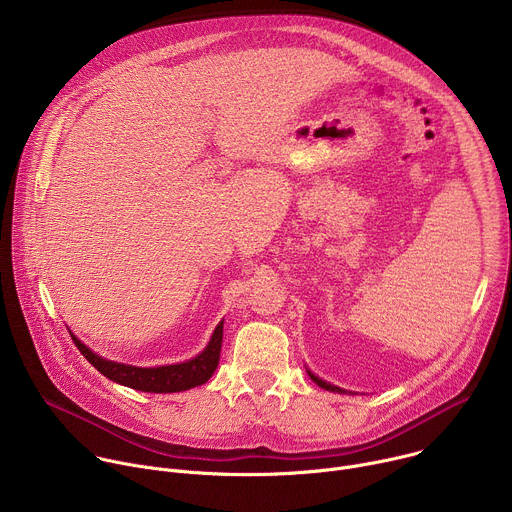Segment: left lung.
Here are the masks:
<instances>
[{
    "label": "left lung",
    "mask_w": 512,
    "mask_h": 512,
    "mask_svg": "<svg viewBox=\"0 0 512 512\" xmlns=\"http://www.w3.org/2000/svg\"><path fill=\"white\" fill-rule=\"evenodd\" d=\"M308 375H310V379L318 385V387H322V389H326V391H336V393H344L340 387H334V385H330V383H326V381H322V379H318L316 375H312L310 371H308Z\"/></svg>",
    "instance_id": "1"
}]
</instances>
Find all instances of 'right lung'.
Wrapping results in <instances>:
<instances>
[{"mask_svg": "<svg viewBox=\"0 0 512 512\" xmlns=\"http://www.w3.org/2000/svg\"><path fill=\"white\" fill-rule=\"evenodd\" d=\"M70 336L75 340L81 354L101 375H105L113 383H119L143 393H180V391H188L192 387L204 385L216 371L218 358H221V346H223V322L214 328L210 342L198 356L180 364H166V367H154V369H141V367H131V364L107 360L95 354L91 348H87L75 334Z\"/></svg>", "mask_w": 512, "mask_h": 512, "instance_id": "1", "label": "right lung"}]
</instances>
